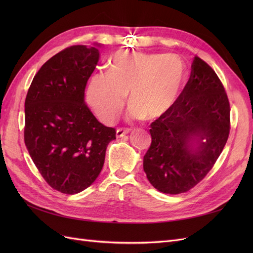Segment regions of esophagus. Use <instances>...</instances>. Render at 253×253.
I'll list each match as a JSON object with an SVG mask.
<instances>
[{
	"label": "esophagus",
	"mask_w": 253,
	"mask_h": 253,
	"mask_svg": "<svg viewBox=\"0 0 253 253\" xmlns=\"http://www.w3.org/2000/svg\"><path fill=\"white\" fill-rule=\"evenodd\" d=\"M129 131H131V129H129V128H118L117 131H116V137H117V138H120V137H124L126 134H128Z\"/></svg>",
	"instance_id": "esophagus-1"
}]
</instances>
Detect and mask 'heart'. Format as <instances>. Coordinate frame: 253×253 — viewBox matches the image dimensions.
<instances>
[{
	"label": "heart",
	"mask_w": 253,
	"mask_h": 253,
	"mask_svg": "<svg viewBox=\"0 0 253 253\" xmlns=\"http://www.w3.org/2000/svg\"><path fill=\"white\" fill-rule=\"evenodd\" d=\"M106 73L91 76L86 102L97 117L111 124L128 93V119L153 120L164 116L177 101L186 80V67L175 55L117 51Z\"/></svg>",
	"instance_id": "obj_1"
}]
</instances>
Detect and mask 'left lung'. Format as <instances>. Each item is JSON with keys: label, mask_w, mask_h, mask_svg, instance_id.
Returning <instances> with one entry per match:
<instances>
[{"label": "left lung", "mask_w": 253, "mask_h": 253, "mask_svg": "<svg viewBox=\"0 0 253 253\" xmlns=\"http://www.w3.org/2000/svg\"><path fill=\"white\" fill-rule=\"evenodd\" d=\"M173 108L152 122L143 157L151 185L167 194L187 192L212 169L230 132V104L217 75L197 56Z\"/></svg>", "instance_id": "obj_1"}]
</instances>
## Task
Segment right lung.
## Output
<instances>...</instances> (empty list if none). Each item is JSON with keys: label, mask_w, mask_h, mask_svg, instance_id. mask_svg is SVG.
<instances>
[{"label": "right lung", "mask_w": 253, "mask_h": 253, "mask_svg": "<svg viewBox=\"0 0 253 253\" xmlns=\"http://www.w3.org/2000/svg\"><path fill=\"white\" fill-rule=\"evenodd\" d=\"M101 44L74 45L51 57L36 74L25 99L24 140L37 169L64 194L88 188L104 164L114 127L99 122L84 90Z\"/></svg>", "instance_id": "1"}]
</instances>
